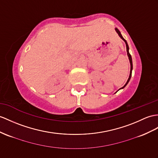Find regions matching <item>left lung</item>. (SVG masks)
Instances as JSON below:
<instances>
[{
    "label": "left lung",
    "instance_id": "8db88e82",
    "mask_svg": "<svg viewBox=\"0 0 158 158\" xmlns=\"http://www.w3.org/2000/svg\"><path fill=\"white\" fill-rule=\"evenodd\" d=\"M115 31H117V33H118V35H119V37H120L121 39L123 40L125 42V44H126V48H127V56H128V57H129V61H130V64H131V70H130V74H129V78H128V80H127V82H126V84H125L124 85V86H123L121 88H125V86H126V85L127 84H128V82H129V80H130V79H131V74H132V70H133V63H132V58H131V56L130 55V53H129V46H128V44H127V41H126V40L124 39L123 37V36L121 35V32L119 31H118V29H117V28H115ZM121 88H120V89H121ZM119 89V90H120Z\"/></svg>",
    "mask_w": 158,
    "mask_h": 158
}]
</instances>
